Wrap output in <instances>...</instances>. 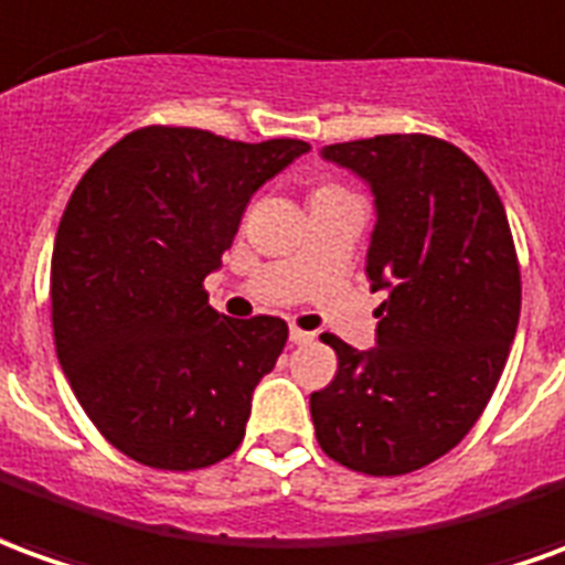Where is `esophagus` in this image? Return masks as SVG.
Here are the masks:
<instances>
[{
  "instance_id": "obj_1",
  "label": "esophagus",
  "mask_w": 565,
  "mask_h": 565,
  "mask_svg": "<svg viewBox=\"0 0 565 565\" xmlns=\"http://www.w3.org/2000/svg\"><path fill=\"white\" fill-rule=\"evenodd\" d=\"M289 340H291V343H298V347H301V343H310V340H313V334H310V331H303V328L291 326L289 328Z\"/></svg>"
}]
</instances>
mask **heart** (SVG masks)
<instances>
[{"mask_svg":"<svg viewBox=\"0 0 565 565\" xmlns=\"http://www.w3.org/2000/svg\"><path fill=\"white\" fill-rule=\"evenodd\" d=\"M322 191H338V188H322ZM316 194H319V191H316Z\"/></svg>","mask_w":565,"mask_h":565,"instance_id":"b5f03b06","label":"heart"}]
</instances>
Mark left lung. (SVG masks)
I'll return each mask as SVG.
<instances>
[{"label":"left lung","instance_id":"1","mask_svg":"<svg viewBox=\"0 0 565 565\" xmlns=\"http://www.w3.org/2000/svg\"><path fill=\"white\" fill-rule=\"evenodd\" d=\"M374 198L371 289L386 291L377 347L326 334L338 374L310 395L334 462L392 478L454 450L502 377L520 319V267L502 200L478 163L423 134L322 148Z\"/></svg>","mask_w":565,"mask_h":565}]
</instances>
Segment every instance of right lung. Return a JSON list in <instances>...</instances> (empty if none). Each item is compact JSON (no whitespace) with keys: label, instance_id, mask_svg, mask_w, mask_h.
Segmentation results:
<instances>
[{"label":"right lung","instance_id":"right-lung-1","mask_svg":"<svg viewBox=\"0 0 565 565\" xmlns=\"http://www.w3.org/2000/svg\"><path fill=\"white\" fill-rule=\"evenodd\" d=\"M307 151L301 139L146 127L72 191L51 258L57 359L84 414L136 462L191 471L243 441L289 326L218 316L203 279L252 194Z\"/></svg>","mask_w":565,"mask_h":565}]
</instances>
